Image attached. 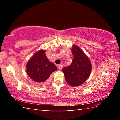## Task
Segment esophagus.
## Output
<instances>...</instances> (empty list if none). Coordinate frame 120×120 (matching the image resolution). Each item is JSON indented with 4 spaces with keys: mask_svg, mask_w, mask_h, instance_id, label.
Returning <instances> with one entry per match:
<instances>
[{
    "mask_svg": "<svg viewBox=\"0 0 120 120\" xmlns=\"http://www.w3.org/2000/svg\"><path fill=\"white\" fill-rule=\"evenodd\" d=\"M63 68V66L62 64H59V66H58V68H59L60 70H61V69Z\"/></svg>",
    "mask_w": 120,
    "mask_h": 120,
    "instance_id": "34e87169",
    "label": "esophagus"
}]
</instances>
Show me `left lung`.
Listing matches in <instances>:
<instances>
[{"label": "left lung", "mask_w": 120, "mask_h": 120, "mask_svg": "<svg viewBox=\"0 0 120 120\" xmlns=\"http://www.w3.org/2000/svg\"><path fill=\"white\" fill-rule=\"evenodd\" d=\"M74 59L70 66L62 70L67 82L71 86H78L87 80L92 71L88 57L79 47L73 45L71 49Z\"/></svg>", "instance_id": "1"}]
</instances>
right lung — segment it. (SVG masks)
<instances>
[{
  "instance_id": "right-lung-1",
  "label": "right lung",
  "mask_w": 120,
  "mask_h": 120,
  "mask_svg": "<svg viewBox=\"0 0 120 120\" xmlns=\"http://www.w3.org/2000/svg\"><path fill=\"white\" fill-rule=\"evenodd\" d=\"M57 68L50 62L45 54V50L36 52L28 60L26 65L28 75L36 82H45Z\"/></svg>"
}]
</instances>
